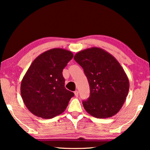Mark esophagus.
Masks as SVG:
<instances>
[{"mask_svg": "<svg viewBox=\"0 0 150 150\" xmlns=\"http://www.w3.org/2000/svg\"><path fill=\"white\" fill-rule=\"evenodd\" d=\"M74 93H75V96H76V97H78V96H79V92H78V91H75V92H74Z\"/></svg>", "mask_w": 150, "mask_h": 150, "instance_id": "1", "label": "esophagus"}]
</instances>
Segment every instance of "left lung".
Returning <instances> with one entry per match:
<instances>
[{
  "instance_id": "left-lung-1",
  "label": "left lung",
  "mask_w": 150,
  "mask_h": 150,
  "mask_svg": "<svg viewBox=\"0 0 150 150\" xmlns=\"http://www.w3.org/2000/svg\"><path fill=\"white\" fill-rule=\"evenodd\" d=\"M74 59L83 67L90 86V96L83 101L85 110L98 118L115 115L125 102L130 87L121 65L113 55L96 47L80 51Z\"/></svg>"
}]
</instances>
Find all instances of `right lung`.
<instances>
[{
	"label": "right lung",
	"mask_w": 150,
	"mask_h": 150,
	"mask_svg": "<svg viewBox=\"0 0 150 150\" xmlns=\"http://www.w3.org/2000/svg\"><path fill=\"white\" fill-rule=\"evenodd\" d=\"M73 54L53 48L38 55L22 79L20 93L24 105L38 117L52 118L67 108L74 93L65 87L63 69Z\"/></svg>",
	"instance_id": "right-lung-1"
}]
</instances>
